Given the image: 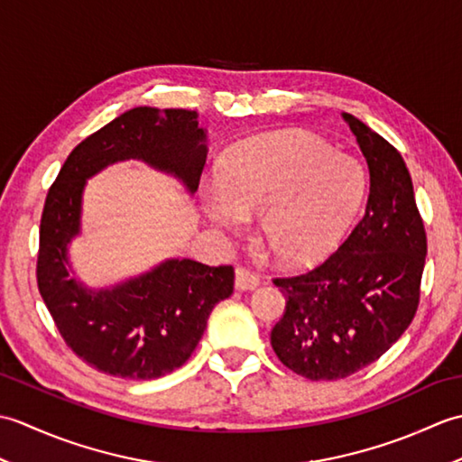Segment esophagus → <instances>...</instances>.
<instances>
[{
	"mask_svg": "<svg viewBox=\"0 0 462 462\" xmlns=\"http://www.w3.org/2000/svg\"><path fill=\"white\" fill-rule=\"evenodd\" d=\"M260 286V278L256 273H252L250 270L238 268L236 270V290L240 291H252Z\"/></svg>",
	"mask_w": 462,
	"mask_h": 462,
	"instance_id": "1",
	"label": "esophagus"
}]
</instances>
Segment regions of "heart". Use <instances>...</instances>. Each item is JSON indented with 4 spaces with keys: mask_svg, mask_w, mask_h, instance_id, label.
Returning <instances> with one entry per match:
<instances>
[{
    "mask_svg": "<svg viewBox=\"0 0 462 462\" xmlns=\"http://www.w3.org/2000/svg\"><path fill=\"white\" fill-rule=\"evenodd\" d=\"M365 194L351 156L306 133H272L224 156L218 182L204 190V214L240 234L260 216V238L286 266H311L336 250Z\"/></svg>",
    "mask_w": 462,
    "mask_h": 462,
    "instance_id": "heart-1",
    "label": "heart"
}]
</instances>
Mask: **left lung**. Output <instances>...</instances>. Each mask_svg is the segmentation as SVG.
Returning <instances> with one entry per match:
<instances>
[{
    "instance_id": "obj_1",
    "label": "left lung",
    "mask_w": 462,
    "mask_h": 462,
    "mask_svg": "<svg viewBox=\"0 0 462 462\" xmlns=\"http://www.w3.org/2000/svg\"><path fill=\"white\" fill-rule=\"evenodd\" d=\"M369 166L365 216L337 252L306 273L276 278L286 311L272 329L278 359L311 381L351 375L379 359L413 321L427 234L403 156L349 113Z\"/></svg>"
}]
</instances>
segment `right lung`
Returning <instances> with one entry per match:
<instances>
[{
    "instance_id": "1",
    "label": "right lung",
    "mask_w": 462,
    "mask_h": 462,
    "mask_svg": "<svg viewBox=\"0 0 462 462\" xmlns=\"http://www.w3.org/2000/svg\"><path fill=\"white\" fill-rule=\"evenodd\" d=\"M196 119V111L186 109L126 111L75 146L47 192L39 228V293L67 346L97 371L144 381L179 369L199 346L216 303L232 296V266L212 268L189 258L164 260L103 290L69 276L67 250L81 232L87 179L136 159L196 192L208 152Z\"/></svg>"
}]
</instances>
